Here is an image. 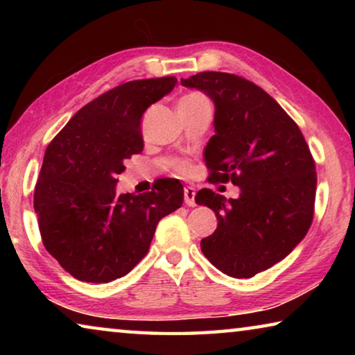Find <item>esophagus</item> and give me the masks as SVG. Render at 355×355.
Here are the masks:
<instances>
[{"instance_id": "1", "label": "esophagus", "mask_w": 355, "mask_h": 355, "mask_svg": "<svg viewBox=\"0 0 355 355\" xmlns=\"http://www.w3.org/2000/svg\"><path fill=\"white\" fill-rule=\"evenodd\" d=\"M184 203L188 207H196V189L191 186L184 188Z\"/></svg>"}]
</instances>
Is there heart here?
I'll list each match as a JSON object with an SVG mask.
<instances>
[{
  "instance_id": "b5f03b06",
  "label": "heart",
  "mask_w": 355,
  "mask_h": 355,
  "mask_svg": "<svg viewBox=\"0 0 355 355\" xmlns=\"http://www.w3.org/2000/svg\"><path fill=\"white\" fill-rule=\"evenodd\" d=\"M199 100H208L205 95L203 94H199V92H192V94H188L184 95V97H182V100L180 101H199ZM178 101V103H180ZM172 169L175 173H178V175H191L192 173V164L189 163L188 159H175L172 163Z\"/></svg>"
}]
</instances>
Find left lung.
<instances>
[{"label":"left lung","mask_w":355,"mask_h":355,"mask_svg":"<svg viewBox=\"0 0 355 355\" xmlns=\"http://www.w3.org/2000/svg\"><path fill=\"white\" fill-rule=\"evenodd\" d=\"M182 84L200 89L216 105V135L205 147L208 182L241 188L238 199L228 200L208 188L197 192V205L218 218L200 249L230 277H254L307 235L315 214V159L296 122L255 83L200 71Z\"/></svg>","instance_id":"8db88e82"}]
</instances>
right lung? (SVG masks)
I'll return each mask as SVG.
<instances>
[{
	"label": "right lung",
	"mask_w": 355,
	"mask_h": 355,
	"mask_svg": "<svg viewBox=\"0 0 355 355\" xmlns=\"http://www.w3.org/2000/svg\"><path fill=\"white\" fill-rule=\"evenodd\" d=\"M175 76L119 84L83 106L45 150L34 209L45 249L70 275L107 284L147 255L156 225L183 205V186L159 178L152 191L117 194L125 159L142 152L141 119Z\"/></svg>",
	"instance_id": "obj_1"
}]
</instances>
